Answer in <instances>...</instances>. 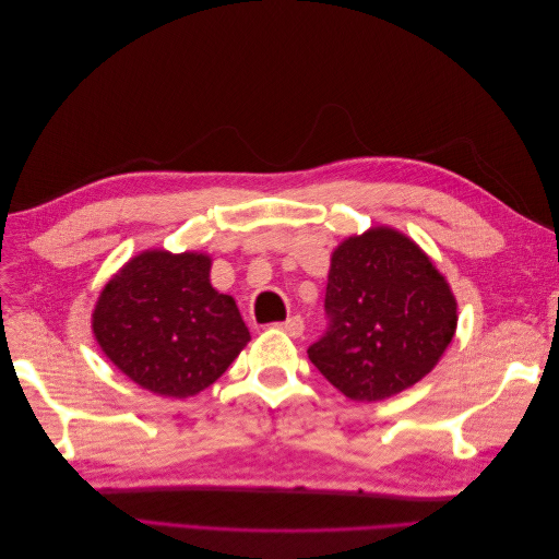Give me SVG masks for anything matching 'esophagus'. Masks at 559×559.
Instances as JSON below:
<instances>
[{
	"label": "esophagus",
	"mask_w": 559,
	"mask_h": 559,
	"mask_svg": "<svg viewBox=\"0 0 559 559\" xmlns=\"http://www.w3.org/2000/svg\"><path fill=\"white\" fill-rule=\"evenodd\" d=\"M280 329L284 333H289L292 337H298V335H302V329H306V324H302V319L298 314H294V317H289L286 321H282Z\"/></svg>",
	"instance_id": "34e87169"
}]
</instances>
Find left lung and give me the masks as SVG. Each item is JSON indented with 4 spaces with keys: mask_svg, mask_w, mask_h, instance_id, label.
Returning a JSON list of instances; mask_svg holds the SVG:
<instances>
[{
    "mask_svg": "<svg viewBox=\"0 0 559 559\" xmlns=\"http://www.w3.org/2000/svg\"><path fill=\"white\" fill-rule=\"evenodd\" d=\"M329 331L308 349L337 392L376 403L427 378L456 331V298L408 235L370 226L331 251Z\"/></svg>",
    "mask_w": 559,
    "mask_h": 559,
    "instance_id": "left-lung-1",
    "label": "left lung"
}]
</instances>
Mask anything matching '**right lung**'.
I'll list each match as a JSON object with an SVG mask.
<instances>
[{"mask_svg":"<svg viewBox=\"0 0 559 559\" xmlns=\"http://www.w3.org/2000/svg\"><path fill=\"white\" fill-rule=\"evenodd\" d=\"M205 251L144 249L103 286L93 335L134 384L189 399L214 384L251 341L233 296L218 294Z\"/></svg>","mask_w":559,"mask_h":559,"instance_id":"right-lung-1","label":"right lung"}]
</instances>
